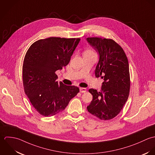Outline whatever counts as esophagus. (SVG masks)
Masks as SVG:
<instances>
[{
  "instance_id": "34e87169",
  "label": "esophagus",
  "mask_w": 155,
  "mask_h": 155,
  "mask_svg": "<svg viewBox=\"0 0 155 155\" xmlns=\"http://www.w3.org/2000/svg\"><path fill=\"white\" fill-rule=\"evenodd\" d=\"M87 89L86 88H84V87H81L80 88V92L81 93H85L86 92Z\"/></svg>"
}]
</instances>
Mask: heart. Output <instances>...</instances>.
Returning <instances> with one entry per match:
<instances>
[{"instance_id":"b5f03b06","label":"heart","mask_w":155,"mask_h":155,"mask_svg":"<svg viewBox=\"0 0 155 155\" xmlns=\"http://www.w3.org/2000/svg\"><path fill=\"white\" fill-rule=\"evenodd\" d=\"M85 53H88V54H93V53H93V51H91V50H88V51H87Z\"/></svg>"}]
</instances>
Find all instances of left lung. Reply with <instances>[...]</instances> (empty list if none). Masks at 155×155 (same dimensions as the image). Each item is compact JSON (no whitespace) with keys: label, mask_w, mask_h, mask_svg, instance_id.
Returning <instances> with one entry per match:
<instances>
[{"label":"left lung","mask_w":155,"mask_h":155,"mask_svg":"<svg viewBox=\"0 0 155 155\" xmlns=\"http://www.w3.org/2000/svg\"><path fill=\"white\" fill-rule=\"evenodd\" d=\"M86 40L99 56L95 77L104 78L101 92L89 89L93 99L87 109L101 120H110L120 112L129 96L128 61L123 48L113 39L96 37Z\"/></svg>","instance_id":"1"}]
</instances>
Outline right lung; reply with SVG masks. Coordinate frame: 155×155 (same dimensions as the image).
Returning <instances> with one entry per match:
<instances>
[{
  "label": "right lung",
  "mask_w": 155,
  "mask_h": 155,
  "mask_svg": "<svg viewBox=\"0 0 155 155\" xmlns=\"http://www.w3.org/2000/svg\"><path fill=\"white\" fill-rule=\"evenodd\" d=\"M80 41L50 37L36 41L28 50L23 66L24 89L41 115L50 117L63 111L79 92L76 86L58 83L55 72L69 63Z\"/></svg>",
  "instance_id": "obj_1"
}]
</instances>
